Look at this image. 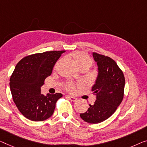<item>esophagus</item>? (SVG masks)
<instances>
[{"label":"esophagus","mask_w":147,"mask_h":147,"mask_svg":"<svg viewBox=\"0 0 147 147\" xmlns=\"http://www.w3.org/2000/svg\"><path fill=\"white\" fill-rule=\"evenodd\" d=\"M67 97L69 98V99L72 102H76V101H77V100H78L76 98L73 97V96H67Z\"/></svg>","instance_id":"1"}]
</instances>
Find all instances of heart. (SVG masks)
Masks as SVG:
<instances>
[{"label": "heart", "mask_w": 147, "mask_h": 147, "mask_svg": "<svg viewBox=\"0 0 147 147\" xmlns=\"http://www.w3.org/2000/svg\"><path fill=\"white\" fill-rule=\"evenodd\" d=\"M72 57L74 62L79 69L82 67L89 68L92 66L93 61L88 55L82 51H77L73 53ZM65 87L68 91L73 92L74 90V85L73 82H68L65 84Z\"/></svg>", "instance_id": "b5f03b06"}]
</instances>
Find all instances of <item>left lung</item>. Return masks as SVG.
<instances>
[{
	"label": "left lung",
	"instance_id": "left-lung-1",
	"mask_svg": "<svg viewBox=\"0 0 147 147\" xmlns=\"http://www.w3.org/2000/svg\"><path fill=\"white\" fill-rule=\"evenodd\" d=\"M97 63L98 74L92 91L96 96L94 104H89L86 112L80 116L89 123H99L115 112L124 95L125 77L114 60L109 57L93 53Z\"/></svg>",
	"mask_w": 147,
	"mask_h": 147
}]
</instances>
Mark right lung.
Segmentation results:
<instances>
[{"label": "right lung", "mask_w": 147, "mask_h": 147, "mask_svg": "<svg viewBox=\"0 0 147 147\" xmlns=\"http://www.w3.org/2000/svg\"><path fill=\"white\" fill-rule=\"evenodd\" d=\"M65 52L51 51L30 55L16 65L10 78V91L18 109L27 119L44 121L53 113L56 102L63 94L44 96L41 94V86Z\"/></svg>", "instance_id": "right-lung-1"}]
</instances>
